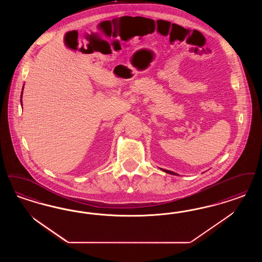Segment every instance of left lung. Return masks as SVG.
<instances>
[{"mask_svg":"<svg viewBox=\"0 0 262 262\" xmlns=\"http://www.w3.org/2000/svg\"><path fill=\"white\" fill-rule=\"evenodd\" d=\"M163 171H165V172H167V173H169V174H173V176H179L178 173H176V172H173V171H171V170H168V169H165V168H161Z\"/></svg>","mask_w":262,"mask_h":262,"instance_id":"obj_1","label":"left lung"}]
</instances>
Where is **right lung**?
I'll list each match as a JSON object with an SVG mask.
<instances>
[{
	"instance_id": "right-lung-1",
	"label": "right lung",
	"mask_w": 262,
	"mask_h": 262,
	"mask_svg": "<svg viewBox=\"0 0 262 262\" xmlns=\"http://www.w3.org/2000/svg\"><path fill=\"white\" fill-rule=\"evenodd\" d=\"M23 88H24V84H23ZM23 88H22V92H21V95H20V103H21V107H22V94H23Z\"/></svg>"
}]
</instances>
